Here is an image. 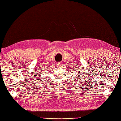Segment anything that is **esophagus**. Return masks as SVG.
I'll use <instances>...</instances> for the list:
<instances>
[{
  "label": "esophagus",
  "mask_w": 121,
  "mask_h": 121,
  "mask_svg": "<svg viewBox=\"0 0 121 121\" xmlns=\"http://www.w3.org/2000/svg\"><path fill=\"white\" fill-rule=\"evenodd\" d=\"M61 64H62L60 63H57V65L58 66H61Z\"/></svg>",
  "instance_id": "34e87169"
}]
</instances>
